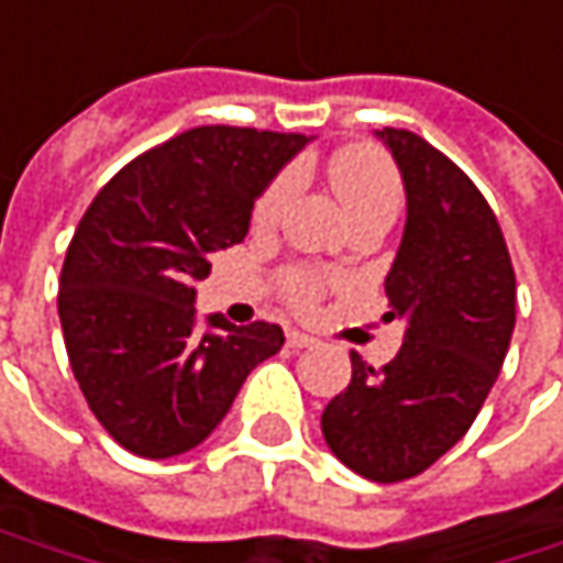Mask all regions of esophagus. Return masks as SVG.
Listing matches in <instances>:
<instances>
[{"mask_svg":"<svg viewBox=\"0 0 563 563\" xmlns=\"http://www.w3.org/2000/svg\"><path fill=\"white\" fill-rule=\"evenodd\" d=\"M312 344H314V338L302 334V331H289V334H286V347L302 350V347H312Z\"/></svg>","mask_w":563,"mask_h":563,"instance_id":"esophagus-1","label":"esophagus"}]
</instances>
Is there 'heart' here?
I'll list each match as a JSON object with an SVG mask.
<instances>
[{"instance_id": "b5f03b06", "label": "heart", "mask_w": 563, "mask_h": 563, "mask_svg": "<svg viewBox=\"0 0 563 563\" xmlns=\"http://www.w3.org/2000/svg\"><path fill=\"white\" fill-rule=\"evenodd\" d=\"M299 187V172L286 168L274 181L264 187V194L254 203V225L271 229L280 222L286 213L292 194ZM331 187L338 194V200L344 203V210L353 222L369 219V216H391L401 207V181L398 172L391 168V162L373 150H353L338 155L331 162ZM286 299L296 309H312L321 296V277L314 271H289L283 277Z\"/></svg>"}]
</instances>
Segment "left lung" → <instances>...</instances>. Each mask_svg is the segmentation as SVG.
<instances>
[{
    "label": "left lung",
    "instance_id": "8db88e82",
    "mask_svg": "<svg viewBox=\"0 0 563 563\" xmlns=\"http://www.w3.org/2000/svg\"><path fill=\"white\" fill-rule=\"evenodd\" d=\"M408 200L385 277V321L405 324L391 363L350 353V385L328 401L321 433L350 472L379 484L413 478L475 423L500 376L516 324V274L497 216L443 152L411 130H376Z\"/></svg>",
    "mask_w": 563,
    "mask_h": 563
}]
</instances>
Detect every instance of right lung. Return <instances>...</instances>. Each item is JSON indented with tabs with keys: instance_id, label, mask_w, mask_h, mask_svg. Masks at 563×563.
<instances>
[{
	"instance_id": "1",
	"label": "right lung",
	"mask_w": 563,
	"mask_h": 563,
	"mask_svg": "<svg viewBox=\"0 0 563 563\" xmlns=\"http://www.w3.org/2000/svg\"><path fill=\"white\" fill-rule=\"evenodd\" d=\"M302 133L197 126L120 168L85 210L59 274L69 366L98 423L143 459L200 446L280 324L197 318L210 257L249 235L254 200Z\"/></svg>"
}]
</instances>
